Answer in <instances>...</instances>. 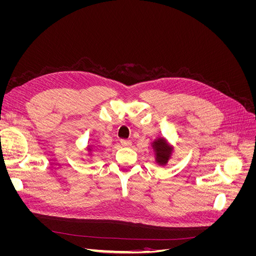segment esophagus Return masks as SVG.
Listing matches in <instances>:
<instances>
[{"mask_svg":"<svg viewBox=\"0 0 256 256\" xmlns=\"http://www.w3.org/2000/svg\"><path fill=\"white\" fill-rule=\"evenodd\" d=\"M120 144H122V146L127 147V146H130V145H131V141H130V140H125V138H122V140H120Z\"/></svg>","mask_w":256,"mask_h":256,"instance_id":"34e87169","label":"esophagus"}]
</instances>
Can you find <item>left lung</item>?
Instances as JSON below:
<instances>
[{"label": "left lung", "instance_id": "1", "mask_svg": "<svg viewBox=\"0 0 256 256\" xmlns=\"http://www.w3.org/2000/svg\"><path fill=\"white\" fill-rule=\"evenodd\" d=\"M156 154V162L159 166H166L173 152V146L170 145L164 138H159L152 144Z\"/></svg>", "mask_w": 256, "mask_h": 256}]
</instances>
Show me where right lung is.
I'll return each instance as SVG.
<instances>
[{
  "label": "right lung",
  "instance_id": "add662e5",
  "mask_svg": "<svg viewBox=\"0 0 256 256\" xmlns=\"http://www.w3.org/2000/svg\"><path fill=\"white\" fill-rule=\"evenodd\" d=\"M90 152H92V146H88V148Z\"/></svg>",
  "mask_w": 256,
  "mask_h": 256
}]
</instances>
